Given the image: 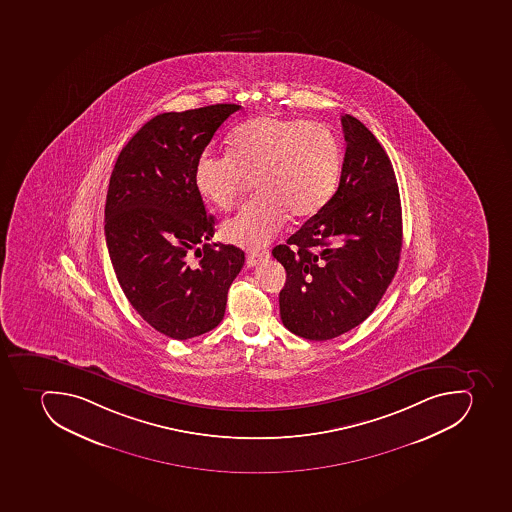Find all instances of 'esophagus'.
I'll use <instances>...</instances> for the list:
<instances>
[{
	"label": "esophagus",
	"instance_id": "34e87169",
	"mask_svg": "<svg viewBox=\"0 0 512 512\" xmlns=\"http://www.w3.org/2000/svg\"><path fill=\"white\" fill-rule=\"evenodd\" d=\"M269 258V253L267 251H258V253H248L246 254V266L248 267H256L258 264H261L262 261H266Z\"/></svg>",
	"mask_w": 512,
	"mask_h": 512
}]
</instances>
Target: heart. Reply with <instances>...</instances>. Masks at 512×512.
I'll list each match as a JSON object with an SVG mask.
<instances>
[{"mask_svg": "<svg viewBox=\"0 0 512 512\" xmlns=\"http://www.w3.org/2000/svg\"><path fill=\"white\" fill-rule=\"evenodd\" d=\"M340 147L314 121L262 115L233 129L228 154H202L194 185L206 201L230 209L253 178L256 198L222 227L225 240L248 250L269 245L287 222L318 212L339 178Z\"/></svg>", "mask_w": 512, "mask_h": 512, "instance_id": "b5f03b06", "label": "heart"}]
</instances>
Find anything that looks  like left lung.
Here are the masks:
<instances>
[{
	"label": "left lung",
	"instance_id": "1",
	"mask_svg": "<svg viewBox=\"0 0 512 512\" xmlns=\"http://www.w3.org/2000/svg\"><path fill=\"white\" fill-rule=\"evenodd\" d=\"M339 188L274 258L285 267L280 318L303 339L329 340L363 323L391 284L402 250V209L391 160L370 129L342 115Z\"/></svg>",
	"mask_w": 512,
	"mask_h": 512
}]
</instances>
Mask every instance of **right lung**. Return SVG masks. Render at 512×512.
Instances as JSON below:
<instances>
[{
	"label": "right lung",
	"instance_id": "add662e5",
	"mask_svg": "<svg viewBox=\"0 0 512 512\" xmlns=\"http://www.w3.org/2000/svg\"><path fill=\"white\" fill-rule=\"evenodd\" d=\"M240 105L160 113L121 149L105 202V241L116 279L155 331L186 340L224 319L228 288L245 264L233 245H211L194 167Z\"/></svg>",
	"mask_w": 512,
	"mask_h": 512
}]
</instances>
